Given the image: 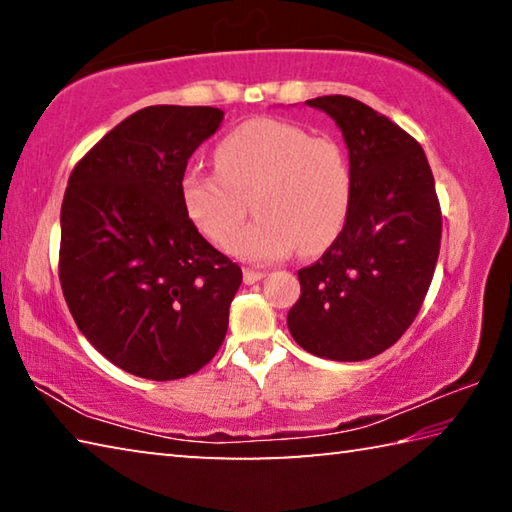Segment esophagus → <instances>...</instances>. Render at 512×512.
Wrapping results in <instances>:
<instances>
[{
    "label": "esophagus",
    "mask_w": 512,
    "mask_h": 512,
    "mask_svg": "<svg viewBox=\"0 0 512 512\" xmlns=\"http://www.w3.org/2000/svg\"><path fill=\"white\" fill-rule=\"evenodd\" d=\"M264 275H266L264 271H253V268H246V271H244V282L246 284H255V282L262 280Z\"/></svg>",
    "instance_id": "34e87169"
}]
</instances>
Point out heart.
Here are the masks:
<instances>
[{"label": "heart", "instance_id": "heart-1", "mask_svg": "<svg viewBox=\"0 0 512 512\" xmlns=\"http://www.w3.org/2000/svg\"><path fill=\"white\" fill-rule=\"evenodd\" d=\"M216 171L187 169L180 201L203 237L250 262L314 255L332 244L348 221L352 169L332 137H311L282 119H253L225 135L214 153Z\"/></svg>", "mask_w": 512, "mask_h": 512}]
</instances>
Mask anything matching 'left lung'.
Wrapping results in <instances>:
<instances>
[{
	"instance_id": "left-lung-1",
	"label": "left lung",
	"mask_w": 512,
	"mask_h": 512,
	"mask_svg": "<svg viewBox=\"0 0 512 512\" xmlns=\"http://www.w3.org/2000/svg\"><path fill=\"white\" fill-rule=\"evenodd\" d=\"M341 128L352 169V205L339 237L298 271L289 332L302 350L363 361L391 348L427 296L443 214L422 146L366 103L343 94L307 101Z\"/></svg>"
}]
</instances>
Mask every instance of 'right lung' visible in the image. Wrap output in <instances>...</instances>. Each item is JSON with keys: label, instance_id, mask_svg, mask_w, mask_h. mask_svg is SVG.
<instances>
[{"label": "right lung", "instance_id": "1", "mask_svg": "<svg viewBox=\"0 0 512 512\" xmlns=\"http://www.w3.org/2000/svg\"><path fill=\"white\" fill-rule=\"evenodd\" d=\"M223 110L149 106L76 162L60 207L58 277L76 325L135 377L171 381L221 348L241 268L180 201L187 160Z\"/></svg>", "mask_w": 512, "mask_h": 512}]
</instances>
